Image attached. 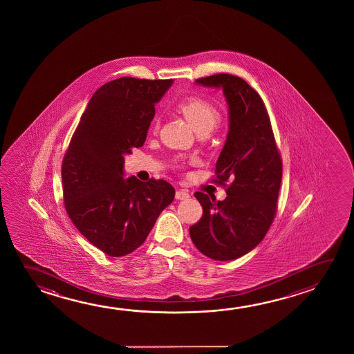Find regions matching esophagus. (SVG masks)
I'll list each match as a JSON object with an SVG mask.
<instances>
[{
  "label": "esophagus",
  "instance_id": "obj_1",
  "mask_svg": "<svg viewBox=\"0 0 354 354\" xmlns=\"http://www.w3.org/2000/svg\"><path fill=\"white\" fill-rule=\"evenodd\" d=\"M175 197H176L178 200H186V198H189V197H190V194H189L187 190L180 189V190H178L176 194H175Z\"/></svg>",
  "mask_w": 354,
  "mask_h": 354
}]
</instances>
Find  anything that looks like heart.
<instances>
[{"mask_svg":"<svg viewBox=\"0 0 354 354\" xmlns=\"http://www.w3.org/2000/svg\"><path fill=\"white\" fill-rule=\"evenodd\" d=\"M176 109L186 121L190 123L192 129L198 133L212 132L220 124L221 113L218 109L209 101L198 96H190L180 101Z\"/></svg>","mask_w":354,"mask_h":354,"instance_id":"heart-1","label":"heart"}]
</instances>
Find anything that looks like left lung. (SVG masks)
<instances>
[{
    "instance_id": "1",
    "label": "left lung",
    "mask_w": 354,
    "mask_h": 354,
    "mask_svg": "<svg viewBox=\"0 0 354 354\" xmlns=\"http://www.w3.org/2000/svg\"><path fill=\"white\" fill-rule=\"evenodd\" d=\"M195 84L222 88L226 97L228 133L216 176L220 184L232 183L223 201L195 192L203 214L190 227V237L211 259L233 261L254 250L267 234L277 212L283 165L267 109L253 87L230 74L201 77Z\"/></svg>"
}]
</instances>
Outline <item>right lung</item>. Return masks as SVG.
<instances>
[{
	"label": "right lung",
	"instance_id": "add662e5",
	"mask_svg": "<svg viewBox=\"0 0 354 354\" xmlns=\"http://www.w3.org/2000/svg\"><path fill=\"white\" fill-rule=\"evenodd\" d=\"M173 80L120 77L100 87L82 113L62 167L65 209L79 232L110 257L143 244L174 200L165 180L124 179V156L145 145L156 104Z\"/></svg>",
	"mask_w": 354,
	"mask_h": 354
}]
</instances>
